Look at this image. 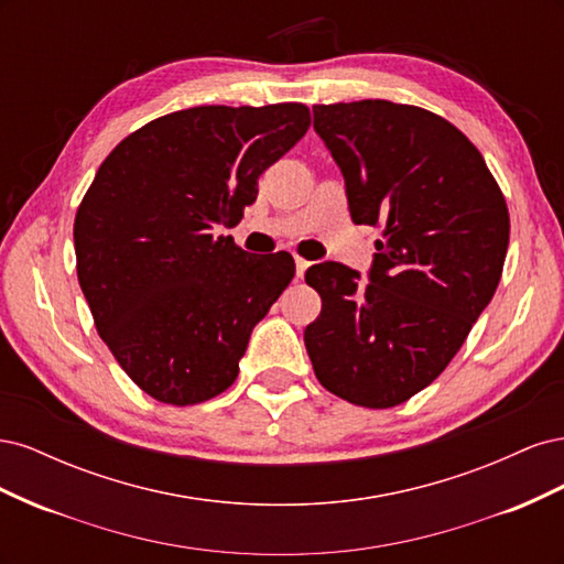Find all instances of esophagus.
I'll return each mask as SVG.
<instances>
[{
    "label": "esophagus",
    "mask_w": 564,
    "mask_h": 564,
    "mask_svg": "<svg viewBox=\"0 0 564 564\" xmlns=\"http://www.w3.org/2000/svg\"><path fill=\"white\" fill-rule=\"evenodd\" d=\"M311 268V263L305 261V259H301V256H296V278H303L305 275V270Z\"/></svg>",
    "instance_id": "esophagus-1"
}]
</instances>
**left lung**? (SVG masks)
Wrapping results in <instances>:
<instances>
[{
  "instance_id": "1",
  "label": "left lung",
  "mask_w": 564,
  "mask_h": 564,
  "mask_svg": "<svg viewBox=\"0 0 564 564\" xmlns=\"http://www.w3.org/2000/svg\"><path fill=\"white\" fill-rule=\"evenodd\" d=\"M357 226L381 228L362 286L334 261L305 270L322 311L303 332L317 381L369 409L406 402L464 346L497 292L506 197L466 133L390 100L313 106Z\"/></svg>"
}]
</instances>
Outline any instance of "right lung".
<instances>
[{"instance_id":"obj_1","label":"right lung","mask_w":564,"mask_h":564,"mask_svg":"<svg viewBox=\"0 0 564 564\" xmlns=\"http://www.w3.org/2000/svg\"><path fill=\"white\" fill-rule=\"evenodd\" d=\"M308 127L303 104L187 108L98 166L75 216L77 280L115 360L158 402L228 390L256 322L292 282V253H249L214 230L240 224L261 174Z\"/></svg>"}]
</instances>
